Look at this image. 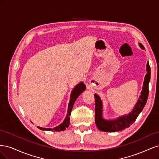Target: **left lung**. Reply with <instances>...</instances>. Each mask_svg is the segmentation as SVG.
<instances>
[{"label":"left lung","instance_id":"8db88e82","mask_svg":"<svg viewBox=\"0 0 159 159\" xmlns=\"http://www.w3.org/2000/svg\"><path fill=\"white\" fill-rule=\"evenodd\" d=\"M142 49H145L144 46L139 43ZM151 79V68L149 63H147V74L145 76L142 87V91L139 98L136 102L132 111L128 114L120 116L114 120H106L103 117V103L100 97L94 94L95 98V123L98 129L106 132H115L124 130L129 127L134 123L138 116L143 110L147 101L148 96V84Z\"/></svg>","mask_w":159,"mask_h":159}]
</instances>
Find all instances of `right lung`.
Masks as SVG:
<instances>
[{"label": "right lung", "mask_w": 159, "mask_h": 159, "mask_svg": "<svg viewBox=\"0 0 159 159\" xmlns=\"http://www.w3.org/2000/svg\"><path fill=\"white\" fill-rule=\"evenodd\" d=\"M85 89H86V86L84 84L83 82H80V83H79L78 84H76L75 88L73 89L72 92H71L70 96V100L69 102L67 114H66L65 119L64 120L62 124H61L59 125H58L57 127H53V129H52V128H43V127H38V128H39V129L41 130H43V131H61L65 130L66 128H67L69 125L70 116L71 111H72L75 102L76 98H78L81 93H83V92L84 91Z\"/></svg>", "instance_id": "add662e5"}]
</instances>
